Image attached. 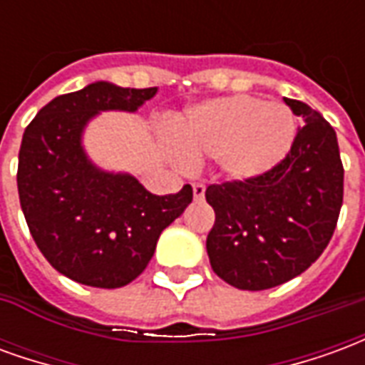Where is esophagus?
Listing matches in <instances>:
<instances>
[{"instance_id": "obj_1", "label": "esophagus", "mask_w": 365, "mask_h": 365, "mask_svg": "<svg viewBox=\"0 0 365 365\" xmlns=\"http://www.w3.org/2000/svg\"><path fill=\"white\" fill-rule=\"evenodd\" d=\"M203 197H205V185L203 183H193V199L201 201Z\"/></svg>"}]
</instances>
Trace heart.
Wrapping results in <instances>:
<instances>
[{"label":"heart","instance_id":"b5f03b06","mask_svg":"<svg viewBox=\"0 0 365 365\" xmlns=\"http://www.w3.org/2000/svg\"><path fill=\"white\" fill-rule=\"evenodd\" d=\"M297 135L287 105L232 96L190 107L174 123V138L191 158H217L235 182L269 174L289 154Z\"/></svg>","mask_w":365,"mask_h":365}]
</instances>
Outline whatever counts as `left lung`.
Listing matches in <instances>:
<instances>
[{"mask_svg": "<svg viewBox=\"0 0 365 365\" xmlns=\"http://www.w3.org/2000/svg\"><path fill=\"white\" fill-rule=\"evenodd\" d=\"M305 127L269 174L209 185L215 225L207 237L211 268L232 287L262 291L289 282L332 238L344 195V168L334 128L321 113L287 99Z\"/></svg>", "mask_w": 365, "mask_h": 365, "instance_id": "left-lung-1", "label": "left lung"}]
</instances>
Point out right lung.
<instances>
[{
	"label": "right lung",
	"mask_w": 365,
	"mask_h": 365,
	"mask_svg": "<svg viewBox=\"0 0 365 365\" xmlns=\"http://www.w3.org/2000/svg\"><path fill=\"white\" fill-rule=\"evenodd\" d=\"M158 88L93 82L58 96L25 128L17 187L38 250L54 269L83 285L115 289L143 274L162 230L185 211L191 185L152 195L128 172L97 166L83 133L99 113H136Z\"/></svg>",
	"instance_id": "right-lung-1"
}]
</instances>
